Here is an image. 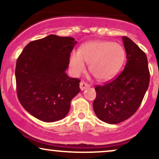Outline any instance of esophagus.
Instances as JSON below:
<instances>
[{
  "mask_svg": "<svg viewBox=\"0 0 159 159\" xmlns=\"http://www.w3.org/2000/svg\"><path fill=\"white\" fill-rule=\"evenodd\" d=\"M89 87H90V85L88 84L85 83L84 81H81V83H80V88H81V90H84L86 88H88Z\"/></svg>",
  "mask_w": 159,
  "mask_h": 159,
  "instance_id": "1",
  "label": "esophagus"
}]
</instances>
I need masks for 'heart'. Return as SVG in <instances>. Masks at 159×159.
<instances>
[{
  "label": "heart",
  "instance_id": "heart-1",
  "mask_svg": "<svg viewBox=\"0 0 159 159\" xmlns=\"http://www.w3.org/2000/svg\"><path fill=\"white\" fill-rule=\"evenodd\" d=\"M125 58V49L121 45L106 40H93L73 51L69 58L71 69L78 75L89 63L90 71L99 81H107L119 72Z\"/></svg>",
  "mask_w": 159,
  "mask_h": 159
}]
</instances>
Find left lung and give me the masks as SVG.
Here are the masks:
<instances>
[{"mask_svg": "<svg viewBox=\"0 0 159 159\" xmlns=\"http://www.w3.org/2000/svg\"><path fill=\"white\" fill-rule=\"evenodd\" d=\"M126 65L114 80L95 87L93 106L102 121L116 124L129 119L140 107L149 84L147 55L132 39L123 36Z\"/></svg>", "mask_w": 159, "mask_h": 159, "instance_id": "8db88e82", "label": "left lung"}]
</instances>
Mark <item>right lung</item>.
<instances>
[{
	"label": "right lung",
	"instance_id": "1",
	"mask_svg": "<svg viewBox=\"0 0 159 159\" xmlns=\"http://www.w3.org/2000/svg\"><path fill=\"white\" fill-rule=\"evenodd\" d=\"M77 41L49 35L29 43L16 62L17 96L24 108L47 123L62 120L81 91L80 80L66 73Z\"/></svg>",
	"mask_w": 159,
	"mask_h": 159
}]
</instances>
